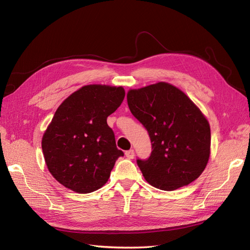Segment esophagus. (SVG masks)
Returning a JSON list of instances; mask_svg holds the SVG:
<instances>
[{"label":"esophagus","mask_w":250,"mask_h":250,"mask_svg":"<svg viewBox=\"0 0 250 250\" xmlns=\"http://www.w3.org/2000/svg\"><path fill=\"white\" fill-rule=\"evenodd\" d=\"M125 155H126V157H128V158H133L134 157V150L133 149H130V150H128V151H126L125 152Z\"/></svg>","instance_id":"obj_1"}]
</instances>
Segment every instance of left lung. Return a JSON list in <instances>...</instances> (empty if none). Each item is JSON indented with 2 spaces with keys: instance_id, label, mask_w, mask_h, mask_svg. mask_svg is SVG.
Listing matches in <instances>:
<instances>
[{
  "instance_id": "1",
  "label": "left lung",
  "mask_w": 250,
  "mask_h": 250,
  "mask_svg": "<svg viewBox=\"0 0 250 250\" xmlns=\"http://www.w3.org/2000/svg\"><path fill=\"white\" fill-rule=\"evenodd\" d=\"M127 103L150 137V156L137 160L148 183L174 191L197 179L208 162L210 128L188 97L169 83L158 82L130 89Z\"/></svg>"
}]
</instances>
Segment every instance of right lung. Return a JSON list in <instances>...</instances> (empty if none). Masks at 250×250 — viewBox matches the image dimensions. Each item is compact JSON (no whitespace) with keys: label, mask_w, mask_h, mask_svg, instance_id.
Masks as SVG:
<instances>
[{"label":"right lung","mask_w":250,"mask_h":250,"mask_svg":"<svg viewBox=\"0 0 250 250\" xmlns=\"http://www.w3.org/2000/svg\"><path fill=\"white\" fill-rule=\"evenodd\" d=\"M122 86L85 85L60 104L42 148L50 173L58 183L79 194L103 187L122 150L107 117L123 102Z\"/></svg>","instance_id":"right-lung-1"}]
</instances>
